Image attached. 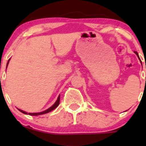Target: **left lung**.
I'll return each mask as SVG.
<instances>
[{"label": "left lung", "instance_id": "8db88e82", "mask_svg": "<svg viewBox=\"0 0 146 146\" xmlns=\"http://www.w3.org/2000/svg\"><path fill=\"white\" fill-rule=\"evenodd\" d=\"M135 54H136V55H137V56H138V58H139V56H138V53H137V52H136V51H135Z\"/></svg>", "mask_w": 146, "mask_h": 146}]
</instances>
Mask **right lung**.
<instances>
[{"label": "right lung", "instance_id": "add662e5", "mask_svg": "<svg viewBox=\"0 0 146 146\" xmlns=\"http://www.w3.org/2000/svg\"><path fill=\"white\" fill-rule=\"evenodd\" d=\"M9 61H10V59L8 60V64H7V66H8V63H9ZM59 103H60V96H58V99H57V100H56V102H55V104H54V105L52 106V107H50V108L47 109L46 110H45V111H42V112H39V113H28V114H29V115H32V116H38V115H40V114H46V113H48V112H49V111H52V110H54V109L56 108V107L58 106V104H59ZM19 111H20L22 113H23V114H27V112H25V111H23V110H19Z\"/></svg>", "mask_w": 146, "mask_h": 146}]
</instances>
